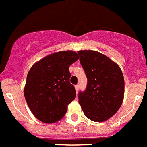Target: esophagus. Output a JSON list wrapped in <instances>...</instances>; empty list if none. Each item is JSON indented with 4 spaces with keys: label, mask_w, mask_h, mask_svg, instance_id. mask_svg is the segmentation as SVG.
<instances>
[{
    "label": "esophagus",
    "mask_w": 147,
    "mask_h": 147,
    "mask_svg": "<svg viewBox=\"0 0 147 147\" xmlns=\"http://www.w3.org/2000/svg\"><path fill=\"white\" fill-rule=\"evenodd\" d=\"M79 88H80V86H79V85H76V86H75V90H76V93H77L78 90H79Z\"/></svg>",
    "instance_id": "34e87169"
}]
</instances>
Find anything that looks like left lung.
<instances>
[{"instance_id":"1","label":"left lung","mask_w":147,"mask_h":147,"mask_svg":"<svg viewBox=\"0 0 147 147\" xmlns=\"http://www.w3.org/2000/svg\"><path fill=\"white\" fill-rule=\"evenodd\" d=\"M88 78L79 103L88 119L95 122L108 120L116 113L124 96V80L119 65L96 51H78Z\"/></svg>"}]
</instances>
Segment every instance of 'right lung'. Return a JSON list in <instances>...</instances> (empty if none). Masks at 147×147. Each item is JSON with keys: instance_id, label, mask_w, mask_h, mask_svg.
<instances>
[{"instance_id": "1", "label": "right lung", "mask_w": 147, "mask_h": 147, "mask_svg": "<svg viewBox=\"0 0 147 147\" xmlns=\"http://www.w3.org/2000/svg\"><path fill=\"white\" fill-rule=\"evenodd\" d=\"M78 59L74 51H60L36 62L29 70L24 96L30 110L40 121L52 124L65 115L67 105L76 97L68 67Z\"/></svg>"}]
</instances>
